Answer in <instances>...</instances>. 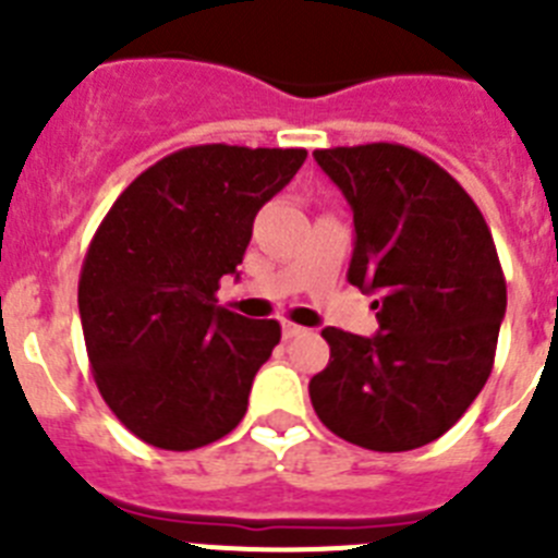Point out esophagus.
<instances>
[{"label":"esophagus","instance_id":"34e87169","mask_svg":"<svg viewBox=\"0 0 558 558\" xmlns=\"http://www.w3.org/2000/svg\"><path fill=\"white\" fill-rule=\"evenodd\" d=\"M282 332H284V338H299V335H307L310 329H307V327H302V324L284 322V324H282Z\"/></svg>","mask_w":558,"mask_h":558}]
</instances>
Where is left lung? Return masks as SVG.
<instances>
[{"mask_svg":"<svg viewBox=\"0 0 558 558\" xmlns=\"http://www.w3.org/2000/svg\"><path fill=\"white\" fill-rule=\"evenodd\" d=\"M354 215L349 282L377 293L374 338L327 327L310 379L324 425L374 452L445 436L495 366L506 276L475 201L445 167L397 142L315 150Z\"/></svg>","mask_w":558,"mask_h":558,"instance_id":"8db88e82","label":"left lung"}]
</instances>
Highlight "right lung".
Instances as JSON below:
<instances>
[{"label": "right lung", "mask_w": 558, "mask_h": 558, "mask_svg": "<svg viewBox=\"0 0 558 558\" xmlns=\"http://www.w3.org/2000/svg\"><path fill=\"white\" fill-rule=\"evenodd\" d=\"M304 147L192 145L147 167L97 226L77 282L88 363L106 405L159 450H198L240 425L282 327L218 304L256 211Z\"/></svg>", "instance_id": "1"}]
</instances>
